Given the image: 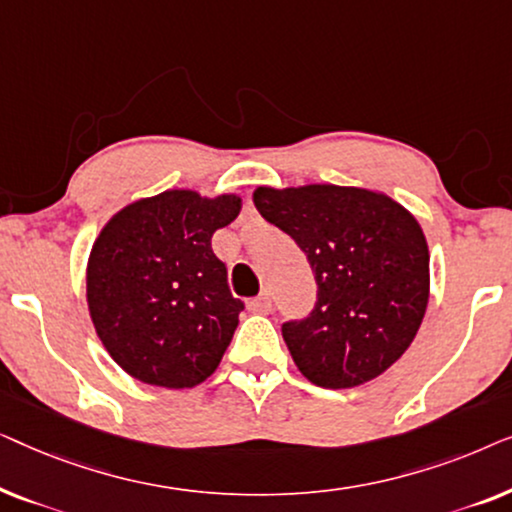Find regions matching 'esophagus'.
<instances>
[{
    "instance_id": "34e87169",
    "label": "esophagus",
    "mask_w": 512,
    "mask_h": 512,
    "mask_svg": "<svg viewBox=\"0 0 512 512\" xmlns=\"http://www.w3.org/2000/svg\"><path fill=\"white\" fill-rule=\"evenodd\" d=\"M249 310L256 314H268L272 310V298L270 293H261V296L249 300Z\"/></svg>"
}]
</instances>
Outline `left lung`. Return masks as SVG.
<instances>
[{"mask_svg":"<svg viewBox=\"0 0 512 512\" xmlns=\"http://www.w3.org/2000/svg\"><path fill=\"white\" fill-rule=\"evenodd\" d=\"M254 205L296 240L317 282L312 312L282 324L300 373L347 389L401 359L429 303V247L415 216L382 193L333 184L261 186Z\"/></svg>","mask_w":512,"mask_h":512,"instance_id":"1","label":"left lung"}]
</instances>
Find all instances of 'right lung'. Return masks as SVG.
<instances>
[{
    "label": "right lung",
    "instance_id": "obj_1",
    "mask_svg": "<svg viewBox=\"0 0 512 512\" xmlns=\"http://www.w3.org/2000/svg\"><path fill=\"white\" fill-rule=\"evenodd\" d=\"M237 214V195L165 191L121 209L95 240L90 317L111 359L139 382L195 387L221 363L244 303L212 235Z\"/></svg>",
    "mask_w": 512,
    "mask_h": 512
}]
</instances>
